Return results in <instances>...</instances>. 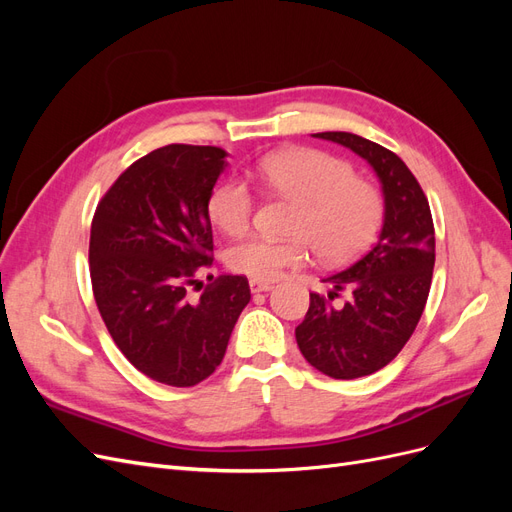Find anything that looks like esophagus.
Here are the masks:
<instances>
[{
	"label": "esophagus",
	"mask_w": 512,
	"mask_h": 512,
	"mask_svg": "<svg viewBox=\"0 0 512 512\" xmlns=\"http://www.w3.org/2000/svg\"><path fill=\"white\" fill-rule=\"evenodd\" d=\"M250 290L256 294V292H269L273 290V284L271 282H260V280H250Z\"/></svg>",
	"instance_id": "esophagus-1"
}]
</instances>
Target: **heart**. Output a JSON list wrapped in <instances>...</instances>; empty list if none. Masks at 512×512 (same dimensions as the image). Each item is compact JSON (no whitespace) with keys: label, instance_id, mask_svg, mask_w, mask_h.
<instances>
[{"label":"heart","instance_id":"obj_1","mask_svg":"<svg viewBox=\"0 0 512 512\" xmlns=\"http://www.w3.org/2000/svg\"><path fill=\"white\" fill-rule=\"evenodd\" d=\"M256 175L271 192L299 205L290 226L297 239L239 241L228 250L232 271L271 282L303 265L309 245L324 262H348L374 241L384 215L382 196L348 162L314 149H290L262 158ZM207 209L226 235H241L254 215L252 190L241 179H224L211 190Z\"/></svg>","mask_w":512,"mask_h":512}]
</instances>
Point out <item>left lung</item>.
<instances>
[{
	"label": "left lung",
	"mask_w": 512,
	"mask_h": 512,
	"mask_svg": "<svg viewBox=\"0 0 512 512\" xmlns=\"http://www.w3.org/2000/svg\"><path fill=\"white\" fill-rule=\"evenodd\" d=\"M352 149L376 170L384 194V222L371 250L324 282L329 297L309 292L297 344L307 363L335 380H354L389 365L412 337L425 309L436 232L427 196L393 151L350 132L314 134ZM349 290L344 306H333Z\"/></svg>",
	"instance_id": "1"
}]
</instances>
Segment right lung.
I'll use <instances>...</instances> for the list:
<instances>
[{
  "instance_id": "add662e5",
  "label": "right lung",
  "mask_w": 512,
  "mask_h": 512,
  "mask_svg": "<svg viewBox=\"0 0 512 512\" xmlns=\"http://www.w3.org/2000/svg\"><path fill=\"white\" fill-rule=\"evenodd\" d=\"M226 156L200 145L151 151L117 177L91 222L89 273L106 329L138 371L168 386L213 374L252 299L243 275H211L190 299L213 265L207 203Z\"/></svg>"
}]
</instances>
